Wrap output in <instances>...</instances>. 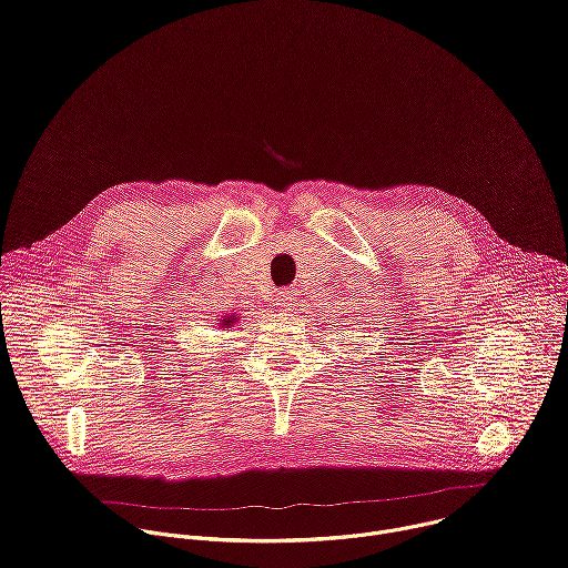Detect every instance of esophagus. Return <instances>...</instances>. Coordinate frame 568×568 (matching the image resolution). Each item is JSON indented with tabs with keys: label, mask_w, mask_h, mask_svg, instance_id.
I'll return each instance as SVG.
<instances>
[{
	"label": "esophagus",
	"mask_w": 568,
	"mask_h": 568,
	"mask_svg": "<svg viewBox=\"0 0 568 568\" xmlns=\"http://www.w3.org/2000/svg\"><path fill=\"white\" fill-rule=\"evenodd\" d=\"M294 301H296V292L294 290H283V292H278V312H283V314H287V312H292L294 310Z\"/></svg>",
	"instance_id": "esophagus-1"
}]
</instances>
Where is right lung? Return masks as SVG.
<instances>
[{
  "label": "right lung",
  "instance_id": "obj_1",
  "mask_svg": "<svg viewBox=\"0 0 568 568\" xmlns=\"http://www.w3.org/2000/svg\"><path fill=\"white\" fill-rule=\"evenodd\" d=\"M237 321V316L233 318V316H226V318H222V328H229L231 326V323H235Z\"/></svg>",
  "mask_w": 568,
  "mask_h": 568
}]
</instances>
